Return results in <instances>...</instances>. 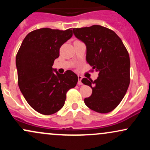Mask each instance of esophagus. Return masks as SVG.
I'll return each instance as SVG.
<instances>
[{
    "label": "esophagus",
    "mask_w": 150,
    "mask_h": 150,
    "mask_svg": "<svg viewBox=\"0 0 150 150\" xmlns=\"http://www.w3.org/2000/svg\"><path fill=\"white\" fill-rule=\"evenodd\" d=\"M82 77L81 76V75H78V82H77L78 85H82Z\"/></svg>",
    "instance_id": "obj_1"
}]
</instances>
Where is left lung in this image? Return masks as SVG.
<instances>
[{
  "label": "left lung",
  "mask_w": 150,
  "mask_h": 150,
  "mask_svg": "<svg viewBox=\"0 0 150 150\" xmlns=\"http://www.w3.org/2000/svg\"><path fill=\"white\" fill-rule=\"evenodd\" d=\"M74 35L87 47L86 60L97 80L83 78L82 82L92 89L85 99L87 107L96 112H111L124 97L130 84V57L123 42L113 30L100 25L74 28Z\"/></svg>",
  "instance_id": "8db88e82"
}]
</instances>
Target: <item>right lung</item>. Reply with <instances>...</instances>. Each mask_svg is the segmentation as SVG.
Instances as JSON below:
<instances>
[{
  "label": "right lung",
  "mask_w": 150,
  "mask_h": 150,
  "mask_svg": "<svg viewBox=\"0 0 150 150\" xmlns=\"http://www.w3.org/2000/svg\"><path fill=\"white\" fill-rule=\"evenodd\" d=\"M72 36L70 29L34 30L26 36L17 53L19 87L31 107L42 114H53L62 108L67 92L78 81L71 70L60 74L52 68L61 46Z\"/></svg>",
  "instance_id": "obj_1"
}]
</instances>
